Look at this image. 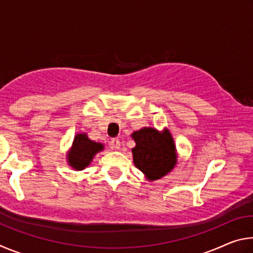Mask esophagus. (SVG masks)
<instances>
[{
	"label": "esophagus",
	"instance_id": "esophagus-1",
	"mask_svg": "<svg viewBox=\"0 0 253 253\" xmlns=\"http://www.w3.org/2000/svg\"><path fill=\"white\" fill-rule=\"evenodd\" d=\"M110 148L111 149H119L121 148V142L118 138H113L110 142Z\"/></svg>",
	"mask_w": 253,
	"mask_h": 253
}]
</instances>
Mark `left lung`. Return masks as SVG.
<instances>
[{
	"label": "left lung",
	"mask_w": 253,
	"mask_h": 253,
	"mask_svg": "<svg viewBox=\"0 0 253 253\" xmlns=\"http://www.w3.org/2000/svg\"><path fill=\"white\" fill-rule=\"evenodd\" d=\"M131 138L136 143L131 149L132 161L147 181L164 177L176 166V146L168 128L160 131L154 127H143L132 132Z\"/></svg>",
	"instance_id": "left-lung-1"
}]
</instances>
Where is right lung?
Returning a JSON list of instances; mask_svg holds the SVG:
<instances>
[{
    "instance_id": "1",
    "label": "right lung",
    "mask_w": 253,
    "mask_h": 253,
    "mask_svg": "<svg viewBox=\"0 0 253 253\" xmlns=\"http://www.w3.org/2000/svg\"><path fill=\"white\" fill-rule=\"evenodd\" d=\"M104 144L93 142L85 132H78L66 155L68 165L75 170H83L90 165L96 154L104 151Z\"/></svg>"
}]
</instances>
